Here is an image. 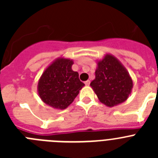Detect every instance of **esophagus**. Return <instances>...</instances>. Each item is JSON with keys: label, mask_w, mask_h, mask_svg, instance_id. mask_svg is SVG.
<instances>
[{"label": "esophagus", "mask_w": 158, "mask_h": 158, "mask_svg": "<svg viewBox=\"0 0 158 158\" xmlns=\"http://www.w3.org/2000/svg\"><path fill=\"white\" fill-rule=\"evenodd\" d=\"M85 84L86 85H89V84H90V81L89 80L86 81H85Z\"/></svg>", "instance_id": "obj_1"}]
</instances>
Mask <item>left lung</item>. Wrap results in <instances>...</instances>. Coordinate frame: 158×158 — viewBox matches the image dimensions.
Here are the masks:
<instances>
[{"label":"left lung","instance_id":"1","mask_svg":"<svg viewBox=\"0 0 158 158\" xmlns=\"http://www.w3.org/2000/svg\"><path fill=\"white\" fill-rule=\"evenodd\" d=\"M96 63V77L90 86L99 100L110 107L126 101L132 91L133 81L124 65L111 54H105Z\"/></svg>","mask_w":158,"mask_h":158}]
</instances>
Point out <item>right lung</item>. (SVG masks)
Segmentation results:
<instances>
[{
	"mask_svg": "<svg viewBox=\"0 0 158 158\" xmlns=\"http://www.w3.org/2000/svg\"><path fill=\"white\" fill-rule=\"evenodd\" d=\"M73 61L59 57L46 68L38 82L37 91L42 101L58 110L72 104L85 84L72 69Z\"/></svg>",
	"mask_w": 158,
	"mask_h": 158,
	"instance_id": "1",
	"label": "right lung"
}]
</instances>
